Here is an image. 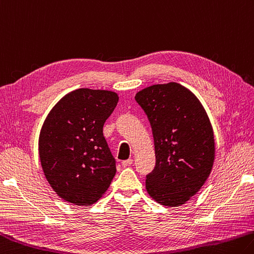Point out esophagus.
Returning a JSON list of instances; mask_svg holds the SVG:
<instances>
[{"label": "esophagus", "instance_id": "34e87169", "mask_svg": "<svg viewBox=\"0 0 254 254\" xmlns=\"http://www.w3.org/2000/svg\"><path fill=\"white\" fill-rule=\"evenodd\" d=\"M133 163V160L132 159H127V160H124L122 161V167H130V165Z\"/></svg>", "mask_w": 254, "mask_h": 254}]
</instances>
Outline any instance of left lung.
<instances>
[{"instance_id": "left-lung-1", "label": "left lung", "mask_w": 254, "mask_h": 254, "mask_svg": "<svg viewBox=\"0 0 254 254\" xmlns=\"http://www.w3.org/2000/svg\"><path fill=\"white\" fill-rule=\"evenodd\" d=\"M155 147V167L146 175L150 196L178 206L200 190L214 161V137L209 118L192 92L175 82L137 92Z\"/></svg>"}]
</instances>
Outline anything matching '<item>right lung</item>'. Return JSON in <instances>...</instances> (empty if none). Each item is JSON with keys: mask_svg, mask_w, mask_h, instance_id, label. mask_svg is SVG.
<instances>
[{"mask_svg": "<svg viewBox=\"0 0 254 254\" xmlns=\"http://www.w3.org/2000/svg\"><path fill=\"white\" fill-rule=\"evenodd\" d=\"M118 101L111 91L79 89L60 100L45 120L39 140L41 165L63 200L93 204L111 184L117 161L103 126Z\"/></svg>", "mask_w": 254, "mask_h": 254, "instance_id": "1", "label": "right lung"}]
</instances>
